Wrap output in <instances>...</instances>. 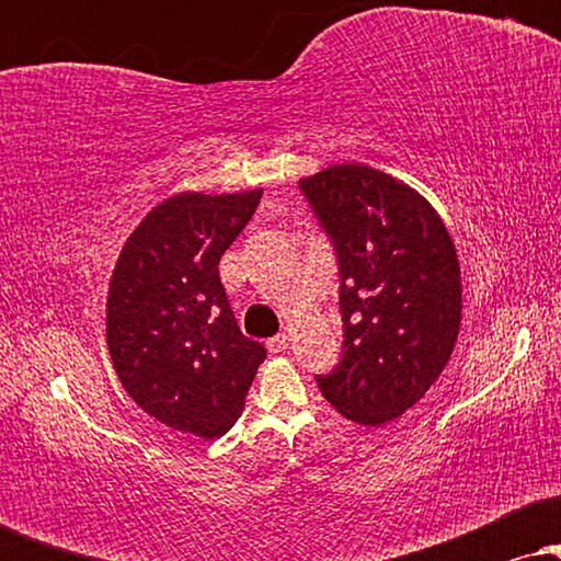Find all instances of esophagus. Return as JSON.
<instances>
[{"instance_id":"1","label":"esophagus","mask_w":561,"mask_h":561,"mask_svg":"<svg viewBox=\"0 0 561 561\" xmlns=\"http://www.w3.org/2000/svg\"><path fill=\"white\" fill-rule=\"evenodd\" d=\"M267 350H271V352H286L288 350V334L283 332V334L271 336V340H267Z\"/></svg>"}]
</instances>
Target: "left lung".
Wrapping results in <instances>:
<instances>
[{"instance_id": "obj_1", "label": "left lung", "mask_w": 561, "mask_h": 561, "mask_svg": "<svg viewBox=\"0 0 561 561\" xmlns=\"http://www.w3.org/2000/svg\"><path fill=\"white\" fill-rule=\"evenodd\" d=\"M298 188L340 265L342 359L319 390L342 416L380 426L424 398L455 350L457 250L419 191L370 165H332Z\"/></svg>"}]
</instances>
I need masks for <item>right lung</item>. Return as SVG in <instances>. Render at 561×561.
Segmentation results:
<instances>
[{"instance_id": "1", "label": "right lung", "mask_w": 561, "mask_h": 561, "mask_svg": "<svg viewBox=\"0 0 561 561\" xmlns=\"http://www.w3.org/2000/svg\"><path fill=\"white\" fill-rule=\"evenodd\" d=\"M260 196H171L129 234L110 280L106 347L122 386L160 424L202 439L234 426L265 359L219 280V260Z\"/></svg>"}]
</instances>
